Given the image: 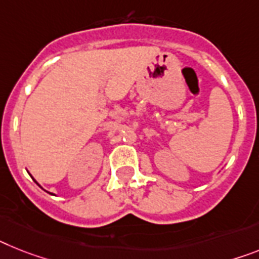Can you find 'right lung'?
I'll return each instance as SVG.
<instances>
[{"mask_svg": "<svg viewBox=\"0 0 259 259\" xmlns=\"http://www.w3.org/2000/svg\"><path fill=\"white\" fill-rule=\"evenodd\" d=\"M36 184H38V183H36ZM38 186H39V184H38ZM51 195H52V193H51Z\"/></svg>", "mask_w": 259, "mask_h": 259, "instance_id": "1", "label": "right lung"}]
</instances>
